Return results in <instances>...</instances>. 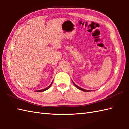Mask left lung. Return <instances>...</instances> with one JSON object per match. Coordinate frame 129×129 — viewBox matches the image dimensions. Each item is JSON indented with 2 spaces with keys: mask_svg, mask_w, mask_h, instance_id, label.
Returning <instances> with one entry per match:
<instances>
[{
  "mask_svg": "<svg viewBox=\"0 0 129 129\" xmlns=\"http://www.w3.org/2000/svg\"><path fill=\"white\" fill-rule=\"evenodd\" d=\"M73 84L75 85V87H76L78 89H79V90H82V91H91V90H85V89H82V88H80V87H79L78 86H77V85H76V84H75L74 83V82H73Z\"/></svg>",
  "mask_w": 129,
  "mask_h": 129,
  "instance_id": "obj_1",
  "label": "left lung"
}]
</instances>
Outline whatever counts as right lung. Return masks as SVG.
Segmentation results:
<instances>
[{"instance_id": "add662e5", "label": "right lung", "mask_w": 129, "mask_h": 129, "mask_svg": "<svg viewBox=\"0 0 129 129\" xmlns=\"http://www.w3.org/2000/svg\"><path fill=\"white\" fill-rule=\"evenodd\" d=\"M52 83H53V82L51 83V84L49 85V86H48V87H47L46 88H45V89H42V90H36V91L37 92H41V91H45V90H47L48 88H50V87L51 86V85H52Z\"/></svg>"}]
</instances>
